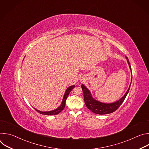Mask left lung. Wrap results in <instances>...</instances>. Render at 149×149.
Masks as SVG:
<instances>
[{
  "instance_id": "8db88e82",
  "label": "left lung",
  "mask_w": 149,
  "mask_h": 149,
  "mask_svg": "<svg viewBox=\"0 0 149 149\" xmlns=\"http://www.w3.org/2000/svg\"><path fill=\"white\" fill-rule=\"evenodd\" d=\"M126 58L127 59V62L129 63V67L132 71V68L130 64V62L129 61V59L127 57H126ZM130 86L128 90H127V91L125 94V95L120 100H119L118 101L115 102L111 103V104H105V103L100 102L99 101L95 100L92 97L90 91L86 87H85L83 84L81 85V87L84 93V102L87 106V107L90 110H91L93 113L102 115V114H107L112 113L119 108L121 104L123 103V102L125 100L127 94H128L130 88Z\"/></svg>"
}]
</instances>
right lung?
Returning <instances> with one entry per match:
<instances>
[{
    "instance_id": "obj_1",
    "label": "right lung",
    "mask_w": 149,
    "mask_h": 149,
    "mask_svg": "<svg viewBox=\"0 0 149 149\" xmlns=\"http://www.w3.org/2000/svg\"><path fill=\"white\" fill-rule=\"evenodd\" d=\"M75 87V86H70V87H68L67 88V90H66L65 93V94H64V96H63V100H62V104H61V105L59 106V107L54 110H52V111H46V112H42V111H39L36 109H35V110L38 112L39 113L41 114H44V115H48V116H52V115H56L58 114H59V113H61L63 109H64L65 108V101H66V100L70 94V93L71 91V90Z\"/></svg>"
}]
</instances>
